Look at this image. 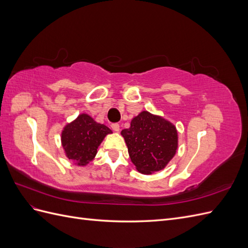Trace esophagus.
Returning <instances> with one entry per match:
<instances>
[{"label": "esophagus", "mask_w": 248, "mask_h": 248, "mask_svg": "<svg viewBox=\"0 0 248 248\" xmlns=\"http://www.w3.org/2000/svg\"><path fill=\"white\" fill-rule=\"evenodd\" d=\"M111 128H112V130H115V131H119L120 130V125L118 124V123H114V124H111Z\"/></svg>", "instance_id": "obj_1"}]
</instances>
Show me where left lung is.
<instances>
[{
  "instance_id": "obj_1",
  "label": "left lung",
  "mask_w": 248,
  "mask_h": 248,
  "mask_svg": "<svg viewBox=\"0 0 248 248\" xmlns=\"http://www.w3.org/2000/svg\"><path fill=\"white\" fill-rule=\"evenodd\" d=\"M132 163L141 174L166 168L178 148L176 127L159 116L141 111L121 131Z\"/></svg>"
}]
</instances>
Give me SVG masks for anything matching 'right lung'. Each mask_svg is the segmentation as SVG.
<instances>
[{
	"label": "right lung",
	"instance_id": "add662e5",
	"mask_svg": "<svg viewBox=\"0 0 248 248\" xmlns=\"http://www.w3.org/2000/svg\"><path fill=\"white\" fill-rule=\"evenodd\" d=\"M111 130L104 124L97 123L87 114L79 115L67 124L62 131V146L65 154L78 166H86L94 159L97 149Z\"/></svg>",
	"mask_w": 248,
	"mask_h": 248
}]
</instances>
